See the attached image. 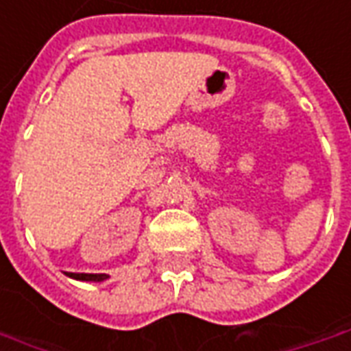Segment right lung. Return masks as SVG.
<instances>
[{"instance_id": "1", "label": "right lung", "mask_w": 351, "mask_h": 351, "mask_svg": "<svg viewBox=\"0 0 351 351\" xmlns=\"http://www.w3.org/2000/svg\"><path fill=\"white\" fill-rule=\"evenodd\" d=\"M66 276L75 280H84V282H104L109 278L107 275H88V273H66Z\"/></svg>"}]
</instances>
